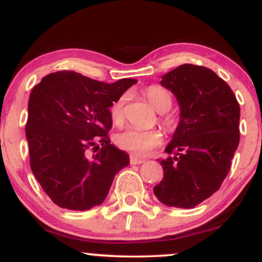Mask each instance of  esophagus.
<instances>
[{"mask_svg": "<svg viewBox=\"0 0 262 262\" xmlns=\"http://www.w3.org/2000/svg\"><path fill=\"white\" fill-rule=\"evenodd\" d=\"M130 164L132 165H140V164H143L144 161V159H141V158H138V156H135V155H130Z\"/></svg>", "mask_w": 262, "mask_h": 262, "instance_id": "esophagus-1", "label": "esophagus"}]
</instances>
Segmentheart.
I'll return each mask as SVG.
<instances>
[{"instance_id":"b5f03b06","label":"heart","mask_w":262,"mask_h":262,"mask_svg":"<svg viewBox=\"0 0 262 262\" xmlns=\"http://www.w3.org/2000/svg\"><path fill=\"white\" fill-rule=\"evenodd\" d=\"M145 96L152 107L158 112H166L172 104V97L167 90L160 86H150L146 89ZM124 102L125 97L122 96L110 108L111 118L114 124L121 125L124 121ZM165 124L170 125V121H165ZM116 145L119 149L132 152V154L144 155L150 150L156 148L162 143V133L158 129L141 130L137 128H127L116 135Z\"/></svg>"}]
</instances>
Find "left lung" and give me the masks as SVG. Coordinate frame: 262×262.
I'll return each mask as SVG.
<instances>
[{
    "label": "left lung",
    "mask_w": 262,
    "mask_h": 262,
    "mask_svg": "<svg viewBox=\"0 0 262 262\" xmlns=\"http://www.w3.org/2000/svg\"><path fill=\"white\" fill-rule=\"evenodd\" d=\"M160 83L175 95L180 122L160 160L164 179L154 194L165 206L193 208L217 192L239 145L240 107L214 71L183 64Z\"/></svg>",
    "instance_id": "left-lung-1"
}]
</instances>
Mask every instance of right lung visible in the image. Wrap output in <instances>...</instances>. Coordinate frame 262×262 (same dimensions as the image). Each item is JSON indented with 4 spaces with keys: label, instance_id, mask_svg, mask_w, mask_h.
I'll return each instance as SVG.
<instances>
[{
    "label": "right lung",
    "instance_id": "obj_1",
    "mask_svg": "<svg viewBox=\"0 0 262 262\" xmlns=\"http://www.w3.org/2000/svg\"><path fill=\"white\" fill-rule=\"evenodd\" d=\"M134 83V79L106 83L58 71L33 87L26 124L31 169L61 208L100 206L116 173L129 165V155L111 144L107 134L110 107Z\"/></svg>",
    "mask_w": 262,
    "mask_h": 262
}]
</instances>
